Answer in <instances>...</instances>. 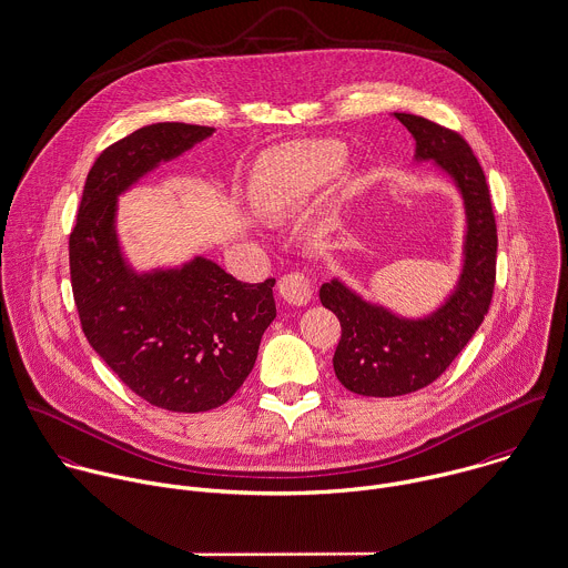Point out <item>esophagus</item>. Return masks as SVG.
<instances>
[{"mask_svg":"<svg viewBox=\"0 0 568 568\" xmlns=\"http://www.w3.org/2000/svg\"><path fill=\"white\" fill-rule=\"evenodd\" d=\"M277 291L284 297V302H288L293 306H304L313 297V280L304 271H295V273L280 277Z\"/></svg>","mask_w":568,"mask_h":568,"instance_id":"34e87169","label":"esophagus"}]
</instances>
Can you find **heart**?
<instances>
[{"label":"heart","mask_w":568,"mask_h":568,"mask_svg":"<svg viewBox=\"0 0 568 568\" xmlns=\"http://www.w3.org/2000/svg\"><path fill=\"white\" fill-rule=\"evenodd\" d=\"M342 159L335 143L308 141L268 152L255 172L253 200L268 217L291 213L324 179H328Z\"/></svg>","instance_id":"1"}]
</instances>
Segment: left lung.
Returning <instances> with one entry per match:
<instances>
[{"mask_svg": "<svg viewBox=\"0 0 568 568\" xmlns=\"http://www.w3.org/2000/svg\"><path fill=\"white\" fill-rule=\"evenodd\" d=\"M416 141V161H434L463 195L465 262L456 291L423 320H405L371 304L339 280L322 284L320 300L342 324L335 375L362 396H400L440 377L483 324L496 284L498 231L485 172L469 143L429 119L394 112Z\"/></svg>", "mask_w": 568, "mask_h": 568, "instance_id": "left-lung-1", "label": "left lung"}]
</instances>
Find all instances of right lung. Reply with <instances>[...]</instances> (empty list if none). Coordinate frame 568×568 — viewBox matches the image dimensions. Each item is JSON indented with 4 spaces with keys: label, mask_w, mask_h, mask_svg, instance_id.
Listing matches in <instances>:
<instances>
[{
    "label": "right lung",
    "mask_w": 568,
    "mask_h": 568,
    "mask_svg": "<svg viewBox=\"0 0 568 568\" xmlns=\"http://www.w3.org/2000/svg\"><path fill=\"white\" fill-rule=\"evenodd\" d=\"M213 128L154 123L94 161L70 233V280L83 335L134 394L170 412L226 403L255 366L275 320L273 284H244L215 262L134 273L119 246L116 195Z\"/></svg>",
    "instance_id": "add662e5"
}]
</instances>
